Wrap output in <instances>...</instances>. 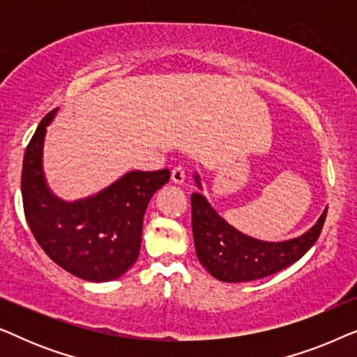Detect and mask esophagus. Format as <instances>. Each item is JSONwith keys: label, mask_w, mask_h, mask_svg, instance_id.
<instances>
[{"label": "esophagus", "mask_w": 357, "mask_h": 357, "mask_svg": "<svg viewBox=\"0 0 357 357\" xmlns=\"http://www.w3.org/2000/svg\"><path fill=\"white\" fill-rule=\"evenodd\" d=\"M172 182L178 185L185 182V169L182 165H177V167L172 169Z\"/></svg>", "instance_id": "1"}]
</instances>
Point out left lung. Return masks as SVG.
<instances>
[{
	"instance_id": "obj_1",
	"label": "left lung",
	"mask_w": 357,
	"mask_h": 357,
	"mask_svg": "<svg viewBox=\"0 0 357 357\" xmlns=\"http://www.w3.org/2000/svg\"><path fill=\"white\" fill-rule=\"evenodd\" d=\"M195 180L202 187L198 175ZM326 209L304 236L284 242H265L238 232L214 211L202 193H193L192 227L197 257L219 281L243 282L275 275L304 257L317 242Z\"/></svg>"
}]
</instances>
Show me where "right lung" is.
<instances>
[{
	"label": "right lung",
	"mask_w": 357,
	"mask_h": 357,
	"mask_svg": "<svg viewBox=\"0 0 357 357\" xmlns=\"http://www.w3.org/2000/svg\"><path fill=\"white\" fill-rule=\"evenodd\" d=\"M56 110L43 116L24 154V214L38 245L63 270L86 281L116 280L138 260L146 208L170 172L135 170L96 197L63 202L48 190L42 169L47 125Z\"/></svg>",
	"instance_id": "1"
}]
</instances>
